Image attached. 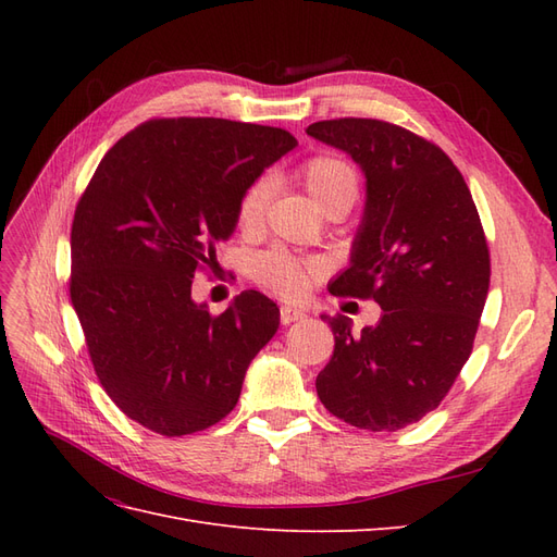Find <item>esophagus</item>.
<instances>
[{
  "instance_id": "1",
  "label": "esophagus",
  "mask_w": 557,
  "mask_h": 557,
  "mask_svg": "<svg viewBox=\"0 0 557 557\" xmlns=\"http://www.w3.org/2000/svg\"><path fill=\"white\" fill-rule=\"evenodd\" d=\"M305 318V311L301 309H295V307H281V323L283 325H290V323H297V320Z\"/></svg>"
}]
</instances>
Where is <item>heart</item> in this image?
<instances>
[{"label": "heart", "mask_w": 557, "mask_h": 557, "mask_svg": "<svg viewBox=\"0 0 557 557\" xmlns=\"http://www.w3.org/2000/svg\"><path fill=\"white\" fill-rule=\"evenodd\" d=\"M299 176L305 181L307 190L315 199V205L323 209L336 197H350L358 195V176L352 166L336 158V156H311L299 164ZM272 197V181L260 176L242 193L237 201V225L242 230L258 227L262 221V213L267 209V201ZM323 274V264L318 260H301L290 256L285 250H267L256 258L252 264V278H256L262 288L272 290L278 297L295 299L301 297L311 283Z\"/></svg>", "instance_id": "obj_1"}]
</instances>
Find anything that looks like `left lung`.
Returning <instances> with one entry per match:
<instances>
[{"mask_svg":"<svg viewBox=\"0 0 557 557\" xmlns=\"http://www.w3.org/2000/svg\"><path fill=\"white\" fill-rule=\"evenodd\" d=\"M367 176V205L336 297L374 299L376 327L327 318L334 352L315 379L344 423L395 432L440 407L471 356L491 285V250L474 199L444 150L376 117L307 127Z\"/></svg>","mask_w":557,"mask_h":557,"instance_id":"1","label":"left lung"}]
</instances>
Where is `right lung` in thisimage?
Returning <instances> with one entry per match:
<instances>
[{
  "label": "right lung",
  "mask_w": 557,
  "mask_h": 557,
  "mask_svg": "<svg viewBox=\"0 0 557 557\" xmlns=\"http://www.w3.org/2000/svg\"><path fill=\"white\" fill-rule=\"evenodd\" d=\"M295 146L281 127L153 117L99 162L74 213L70 293L95 374L134 423L183 436L237 407L278 307L246 290L211 313L193 278L213 269L248 183Z\"/></svg>",
  "instance_id": "add662e5"
}]
</instances>
